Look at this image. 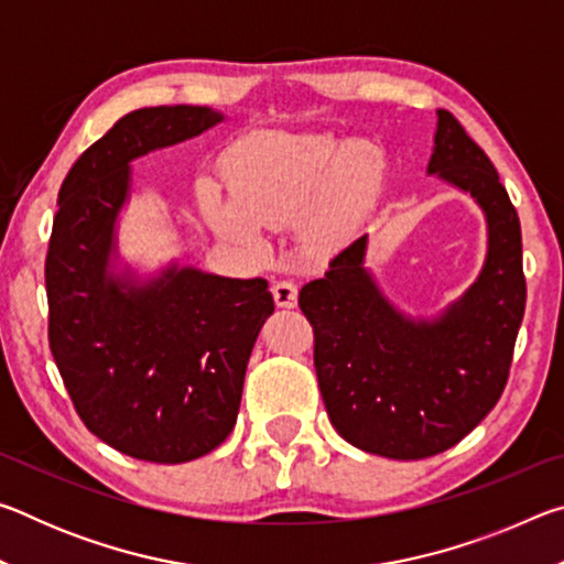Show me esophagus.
Masks as SVG:
<instances>
[{"label":"esophagus","mask_w":564,"mask_h":564,"mask_svg":"<svg viewBox=\"0 0 564 564\" xmlns=\"http://www.w3.org/2000/svg\"><path fill=\"white\" fill-rule=\"evenodd\" d=\"M271 293L279 308H295V303H299V289L293 281H275Z\"/></svg>","instance_id":"1"}]
</instances>
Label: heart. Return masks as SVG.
Instances as JSON below:
<instances>
[{
    "label": "heart",
    "instance_id": "obj_1",
    "mask_svg": "<svg viewBox=\"0 0 564 564\" xmlns=\"http://www.w3.org/2000/svg\"><path fill=\"white\" fill-rule=\"evenodd\" d=\"M380 171L383 154L368 139L253 131L228 156V194L202 181L198 206L216 236L248 256L265 251L263 228L289 224L305 253L328 256L356 234Z\"/></svg>",
    "mask_w": 564,
    "mask_h": 564
}]
</instances>
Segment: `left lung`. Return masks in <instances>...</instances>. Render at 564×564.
<instances>
[{"label": "left lung", "mask_w": 564, "mask_h": 564, "mask_svg": "<svg viewBox=\"0 0 564 564\" xmlns=\"http://www.w3.org/2000/svg\"><path fill=\"white\" fill-rule=\"evenodd\" d=\"M427 176L470 194L488 224L482 269L460 299L435 318L405 316L366 265L368 234L299 293L333 427L393 460L443 453L490 413L508 383L528 293L518 212L492 161L445 109Z\"/></svg>", "instance_id": "1"}]
</instances>
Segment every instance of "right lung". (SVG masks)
<instances>
[{"label":"right lung","instance_id":"obj_1","mask_svg":"<svg viewBox=\"0 0 564 564\" xmlns=\"http://www.w3.org/2000/svg\"><path fill=\"white\" fill-rule=\"evenodd\" d=\"M224 119L188 104L131 111L76 159L56 198L44 269L52 356L84 425L137 460L188 463L226 441L273 313L263 279L176 261L144 279L119 256L131 161Z\"/></svg>","mask_w":564,"mask_h":564}]
</instances>
